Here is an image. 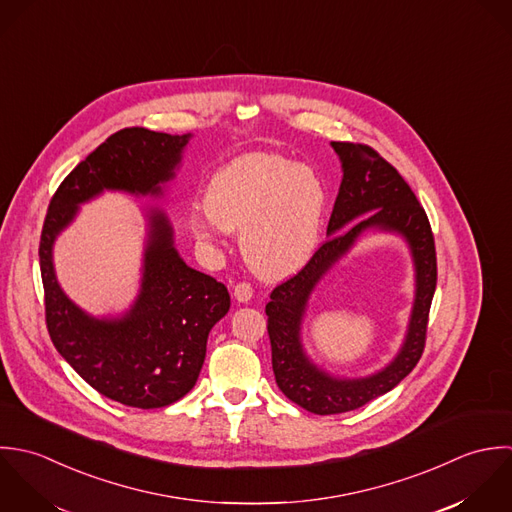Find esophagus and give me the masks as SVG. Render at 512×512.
Here are the masks:
<instances>
[{
  "instance_id": "obj_1",
  "label": "esophagus",
  "mask_w": 512,
  "mask_h": 512,
  "mask_svg": "<svg viewBox=\"0 0 512 512\" xmlns=\"http://www.w3.org/2000/svg\"><path fill=\"white\" fill-rule=\"evenodd\" d=\"M233 295H235V299H237L239 303L251 301V297H253V287H251V283H247V281L237 283L235 289H233Z\"/></svg>"
}]
</instances>
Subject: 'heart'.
<instances>
[{"instance_id":"obj_1","label":"heart","mask_w":512,"mask_h":512,"mask_svg":"<svg viewBox=\"0 0 512 512\" xmlns=\"http://www.w3.org/2000/svg\"><path fill=\"white\" fill-rule=\"evenodd\" d=\"M326 192L320 176L279 154H251L221 168L205 192V209L188 217L196 239L241 233L249 267L279 277L301 267L316 247Z\"/></svg>"}]
</instances>
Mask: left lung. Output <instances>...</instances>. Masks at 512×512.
Masks as SVG:
<instances>
[{
    "label": "left lung",
    "instance_id": "8db88e82",
    "mask_svg": "<svg viewBox=\"0 0 512 512\" xmlns=\"http://www.w3.org/2000/svg\"><path fill=\"white\" fill-rule=\"evenodd\" d=\"M332 148L342 160L344 178L326 227L328 239L312 253L303 269L271 291V301L265 307L277 386L291 402L316 415L362 408L408 376L425 348L429 308L437 283L433 231L408 182L368 144L332 142ZM370 226L398 230L412 247L418 291L409 336L403 352L386 371L362 381H334L318 373L302 354L298 342L302 314L307 295L319 277Z\"/></svg>",
    "mask_w": 512,
    "mask_h": 512
}]
</instances>
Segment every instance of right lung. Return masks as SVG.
Returning a JSON list of instances; mask_svg holds the SVG:
<instances>
[{"mask_svg":"<svg viewBox=\"0 0 512 512\" xmlns=\"http://www.w3.org/2000/svg\"><path fill=\"white\" fill-rule=\"evenodd\" d=\"M188 138L140 126L114 132L61 182L41 229L39 265L49 336L91 388L130 408H164L194 388L207 334L229 310V293L223 283L180 259L162 211L150 215L142 291L122 320H95L63 295L51 247L77 205L103 190L160 194Z\"/></svg>","mask_w":512,"mask_h":512,"instance_id":"add662e5","label":"right lung"}]
</instances>
